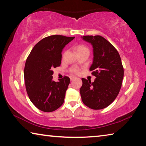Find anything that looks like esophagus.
I'll return each mask as SVG.
<instances>
[{"label": "esophagus", "instance_id": "1", "mask_svg": "<svg viewBox=\"0 0 146 146\" xmlns=\"http://www.w3.org/2000/svg\"><path fill=\"white\" fill-rule=\"evenodd\" d=\"M75 77H74V76H70V79H71V80H73L74 79H75Z\"/></svg>", "mask_w": 146, "mask_h": 146}]
</instances>
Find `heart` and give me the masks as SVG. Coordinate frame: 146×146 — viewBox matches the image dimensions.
<instances>
[{"label": "heart", "mask_w": 146, "mask_h": 146, "mask_svg": "<svg viewBox=\"0 0 146 146\" xmlns=\"http://www.w3.org/2000/svg\"><path fill=\"white\" fill-rule=\"evenodd\" d=\"M86 50H88L89 49L88 48L84 45H82V44H79L76 47V52L79 53V52H81V51H86ZM70 72L72 73H78L79 72V70L77 68H71L70 69Z\"/></svg>", "instance_id": "obj_1"}]
</instances>
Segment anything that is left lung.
Returning a JSON list of instances; mask_svg holds the SVG:
<instances>
[{"label": "left lung", "instance_id": "8db88e82", "mask_svg": "<svg viewBox=\"0 0 146 146\" xmlns=\"http://www.w3.org/2000/svg\"><path fill=\"white\" fill-rule=\"evenodd\" d=\"M82 37L93 46V61L90 70L96 78L93 82L82 78L81 98L88 108L101 110L110 106L119 93L123 77L122 60L116 48L103 36Z\"/></svg>", "mask_w": 146, "mask_h": 146}]
</instances>
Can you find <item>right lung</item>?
<instances>
[{
  "instance_id": "obj_1",
  "label": "right lung",
  "mask_w": 146,
  "mask_h": 146,
  "mask_svg": "<svg viewBox=\"0 0 146 146\" xmlns=\"http://www.w3.org/2000/svg\"><path fill=\"white\" fill-rule=\"evenodd\" d=\"M73 37L51 35L42 39L32 49L24 71L27 93L34 106L44 112H52L62 105L70 78L59 82L53 79V69L60 66L62 51Z\"/></svg>"
}]
</instances>
